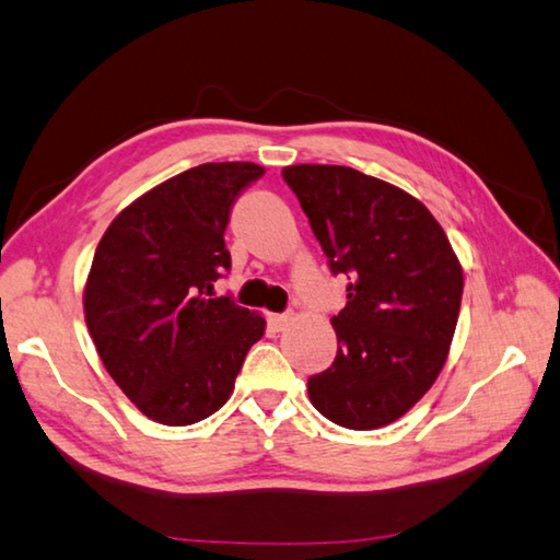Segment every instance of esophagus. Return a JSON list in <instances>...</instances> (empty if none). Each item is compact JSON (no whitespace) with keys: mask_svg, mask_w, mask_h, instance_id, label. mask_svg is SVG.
Wrapping results in <instances>:
<instances>
[{"mask_svg":"<svg viewBox=\"0 0 560 560\" xmlns=\"http://www.w3.org/2000/svg\"><path fill=\"white\" fill-rule=\"evenodd\" d=\"M267 323H269L271 330L281 332V330H287V327L291 325V315H289V313H271V315L267 317Z\"/></svg>","mask_w":560,"mask_h":560,"instance_id":"esophagus-1","label":"esophagus"}]
</instances>
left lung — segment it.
I'll use <instances>...</instances> for the list:
<instances>
[{"mask_svg":"<svg viewBox=\"0 0 560 560\" xmlns=\"http://www.w3.org/2000/svg\"><path fill=\"white\" fill-rule=\"evenodd\" d=\"M299 196L347 305L337 357L308 378L315 410L347 430L402 418L440 376L462 308L464 271L442 225L408 191L339 164H291Z\"/></svg>","mask_w":560,"mask_h":560,"instance_id":"8db88e82","label":"left lung"}]
</instances>
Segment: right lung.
<instances>
[{
  "label": "right lung",
  "mask_w": 560,
  "mask_h": 560,
  "mask_svg": "<svg viewBox=\"0 0 560 560\" xmlns=\"http://www.w3.org/2000/svg\"><path fill=\"white\" fill-rule=\"evenodd\" d=\"M255 162H206L120 211L98 243L84 320L108 376L145 418L184 427L223 408L265 317L213 283L230 269L225 228Z\"/></svg>",
  "instance_id": "add662e5"
}]
</instances>
